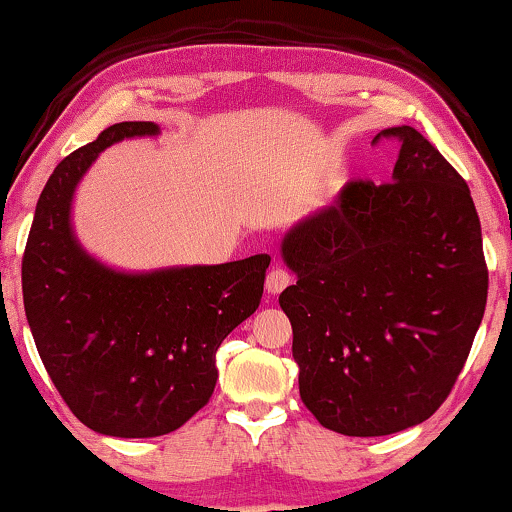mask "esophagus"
Returning <instances> with one entry per match:
<instances>
[{
  "mask_svg": "<svg viewBox=\"0 0 512 512\" xmlns=\"http://www.w3.org/2000/svg\"><path fill=\"white\" fill-rule=\"evenodd\" d=\"M291 274L286 272V269H281V267H274L272 272L267 274V293H272V295H276V293H281L283 288L286 286H291Z\"/></svg>",
  "mask_w": 512,
  "mask_h": 512,
  "instance_id": "obj_1",
  "label": "esophagus"
}]
</instances>
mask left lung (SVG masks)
Segmentation results:
<instances>
[{
    "label": "left lung",
    "instance_id": "obj_1",
    "mask_svg": "<svg viewBox=\"0 0 512 512\" xmlns=\"http://www.w3.org/2000/svg\"><path fill=\"white\" fill-rule=\"evenodd\" d=\"M393 181H350L288 229L298 276L279 295L293 326L300 398L346 436L415 427L448 398L486 307L482 226L470 188L412 126Z\"/></svg>",
    "mask_w": 512,
    "mask_h": 512
}]
</instances>
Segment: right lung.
Returning <instances> with one entry per match:
<instances>
[{"mask_svg": "<svg viewBox=\"0 0 512 512\" xmlns=\"http://www.w3.org/2000/svg\"><path fill=\"white\" fill-rule=\"evenodd\" d=\"M157 123L123 121L61 162L42 190L23 255V305L49 379L85 427L119 439L176 432L217 386V350L260 307L272 257L114 269L80 245L78 183L121 140Z\"/></svg>", "mask_w": 512, "mask_h": 512, "instance_id": "right-lung-1", "label": "right lung"}]
</instances>
